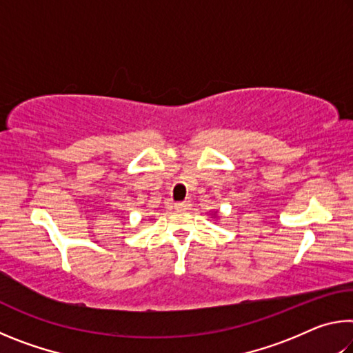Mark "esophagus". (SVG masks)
<instances>
[{"instance_id": "esophagus-1", "label": "esophagus", "mask_w": 353, "mask_h": 353, "mask_svg": "<svg viewBox=\"0 0 353 353\" xmlns=\"http://www.w3.org/2000/svg\"><path fill=\"white\" fill-rule=\"evenodd\" d=\"M176 210H190L191 208V202L190 201H183V202H177V204L174 205Z\"/></svg>"}]
</instances>
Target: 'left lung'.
I'll list each match as a JSON object with an SVG mask.
<instances>
[{
    "mask_svg": "<svg viewBox=\"0 0 353 353\" xmlns=\"http://www.w3.org/2000/svg\"><path fill=\"white\" fill-rule=\"evenodd\" d=\"M214 218H219V216H214Z\"/></svg>",
    "mask_w": 353,
    "mask_h": 353,
    "instance_id": "obj_1",
    "label": "left lung"
}]
</instances>
